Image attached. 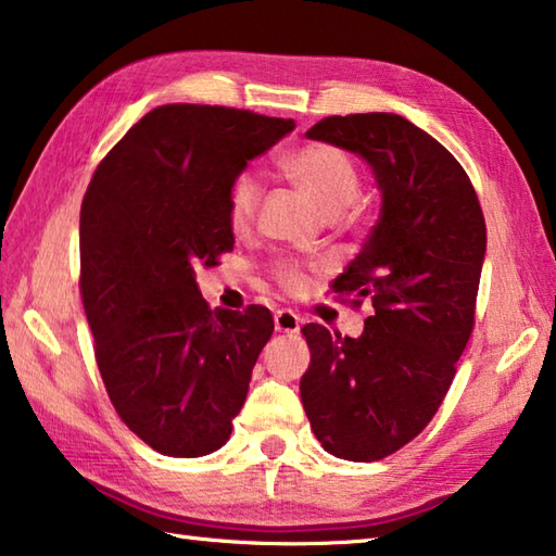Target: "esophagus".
I'll return each mask as SVG.
<instances>
[{
    "label": "esophagus",
    "mask_w": 556,
    "mask_h": 556,
    "mask_svg": "<svg viewBox=\"0 0 556 556\" xmlns=\"http://www.w3.org/2000/svg\"><path fill=\"white\" fill-rule=\"evenodd\" d=\"M275 328L279 333H299L301 318L291 308H281V312L275 314Z\"/></svg>",
    "instance_id": "34e87169"
}]
</instances>
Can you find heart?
<instances>
[{
  "instance_id": "1",
  "label": "heart",
  "mask_w": 556,
  "mask_h": 556,
  "mask_svg": "<svg viewBox=\"0 0 556 556\" xmlns=\"http://www.w3.org/2000/svg\"><path fill=\"white\" fill-rule=\"evenodd\" d=\"M281 172L291 184H296L308 199L316 203V208L328 218L343 213L348 205L357 199L361 191V176L353 159L343 149L333 144L314 142L304 144L296 152H291L281 162ZM262 186L260 178L252 172H240L230 181L228 188V223L235 235H242L252 228L257 205H260ZM277 285L287 291H299L304 287L306 271L296 262H279L271 271Z\"/></svg>"
}]
</instances>
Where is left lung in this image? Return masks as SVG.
<instances>
[{
  "instance_id": "obj_1",
  "label": "left lung",
  "mask_w": 556,
  "mask_h": 556,
  "mask_svg": "<svg viewBox=\"0 0 556 556\" xmlns=\"http://www.w3.org/2000/svg\"><path fill=\"white\" fill-rule=\"evenodd\" d=\"M306 137L361 154L382 191L378 225L331 285L353 306L370 299L363 336L301 328L312 431L336 458L370 464L421 434L454 382L476 324L485 218L464 166L409 119L333 115Z\"/></svg>"
}]
</instances>
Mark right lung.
Masks as SVG:
<instances>
[{"mask_svg": "<svg viewBox=\"0 0 556 556\" xmlns=\"http://www.w3.org/2000/svg\"><path fill=\"white\" fill-rule=\"evenodd\" d=\"M291 129L250 110L162 105L88 184L80 296L96 361L119 419L164 456H205L230 439L275 331L265 306L211 312L195 269L232 250V178Z\"/></svg>", "mask_w": 556, "mask_h": 556, "instance_id": "1", "label": "right lung"}]
</instances>
